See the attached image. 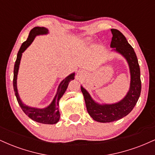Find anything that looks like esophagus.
Wrapping results in <instances>:
<instances>
[{
  "mask_svg": "<svg viewBox=\"0 0 155 155\" xmlns=\"http://www.w3.org/2000/svg\"><path fill=\"white\" fill-rule=\"evenodd\" d=\"M81 74V71H78V74Z\"/></svg>",
  "mask_w": 155,
  "mask_h": 155,
  "instance_id": "obj_1",
  "label": "esophagus"
}]
</instances>
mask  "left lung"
Returning a JSON list of instances; mask_svg holds the SVG:
<instances>
[{"label": "left lung", "mask_w": 155, "mask_h": 155, "mask_svg": "<svg viewBox=\"0 0 155 155\" xmlns=\"http://www.w3.org/2000/svg\"><path fill=\"white\" fill-rule=\"evenodd\" d=\"M113 35L111 47L112 50L120 53L128 63L130 73V85L127 95L116 104H99L96 103L89 92L81 87L85 104L90 116L99 122H111L127 116L136 106L141 90L140 67L133 48L130 45L124 35L117 29H111Z\"/></svg>", "instance_id": "1"}]
</instances>
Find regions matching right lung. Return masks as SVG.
<instances>
[{"instance_id": "right-lung-1", "label": "right lung", "mask_w": 155, "mask_h": 155, "mask_svg": "<svg viewBox=\"0 0 155 155\" xmlns=\"http://www.w3.org/2000/svg\"><path fill=\"white\" fill-rule=\"evenodd\" d=\"M48 33H49L48 29H47L46 28H44V27H35V28H33L31 32H30L28 39H27L25 41L23 42L18 53H17V60H16L15 68H14L13 86L16 97H17V100L18 101V104L27 116L29 117L31 120L35 121L37 122H39V123L53 124H56L60 120V114L59 111V101L62 97V96L63 95V94L65 93V90H66L68 86L69 82L71 80L74 79L75 73H73V74L68 76L65 79H63L60 82L59 87H58V91H57V93L54 96V99H53L52 102L47 107L44 108L31 107V106H26L25 104H23L19 96L17 87V74H18L19 63H20L22 53L32 44V42L33 41L36 35H45L47 34Z\"/></svg>"}]
</instances>
